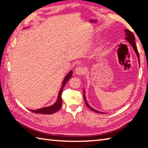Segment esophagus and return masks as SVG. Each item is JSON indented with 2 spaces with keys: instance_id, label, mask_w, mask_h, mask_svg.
Returning a JSON list of instances; mask_svg holds the SVG:
<instances>
[{
  "instance_id": "1",
  "label": "esophagus",
  "mask_w": 148,
  "mask_h": 148,
  "mask_svg": "<svg viewBox=\"0 0 148 148\" xmlns=\"http://www.w3.org/2000/svg\"><path fill=\"white\" fill-rule=\"evenodd\" d=\"M75 72H76V74L82 75V74H83L85 73V70L83 66H77L76 69V70H75Z\"/></svg>"
}]
</instances>
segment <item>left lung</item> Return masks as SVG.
Masks as SVG:
<instances>
[{"instance_id":"1","label":"left lung","mask_w":148,"mask_h":148,"mask_svg":"<svg viewBox=\"0 0 148 148\" xmlns=\"http://www.w3.org/2000/svg\"><path fill=\"white\" fill-rule=\"evenodd\" d=\"M125 33H126L125 39H127V41L130 42L131 45H132V47H133V48L134 50H135V52H136V55H137V57H138V61H139V63H140V56H139V53H138V50H137V47H136V45L135 41V36H134V34H133L132 33V32H131L130 30H129V29H125ZM83 98H84V100H85L86 106H87L88 107V108L92 110V111H93L96 112H98V113H102L101 112H99V111H96V110L94 109L93 108H92V107L88 106V104L87 103V101H86L84 91H83Z\"/></svg>"}]
</instances>
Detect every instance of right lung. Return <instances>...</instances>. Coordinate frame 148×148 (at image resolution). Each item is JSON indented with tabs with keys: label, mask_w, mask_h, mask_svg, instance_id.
<instances>
[{
	"label": "right lung",
	"mask_w": 148,
	"mask_h": 148,
	"mask_svg": "<svg viewBox=\"0 0 148 148\" xmlns=\"http://www.w3.org/2000/svg\"><path fill=\"white\" fill-rule=\"evenodd\" d=\"M72 71H70L69 73L66 75L65 79L63 82L62 84V87H61V90H60V92H59V95H58V98L57 101L52 106L50 107H44V108H41V109H39L37 110H30L32 112H34V113H37V114H51L52 113H54V112H56L58 111L60 109L61 107V106H62V98H61V95H62V91L64 87L67 82L69 81V79L72 77Z\"/></svg>",
	"instance_id": "obj_1"
}]
</instances>
